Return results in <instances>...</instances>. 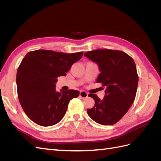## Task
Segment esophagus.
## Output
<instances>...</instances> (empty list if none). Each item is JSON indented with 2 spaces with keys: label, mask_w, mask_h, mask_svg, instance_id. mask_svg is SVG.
I'll return each instance as SVG.
<instances>
[{
  "label": "esophagus",
  "mask_w": 161,
  "mask_h": 161,
  "mask_svg": "<svg viewBox=\"0 0 161 161\" xmlns=\"http://www.w3.org/2000/svg\"><path fill=\"white\" fill-rule=\"evenodd\" d=\"M79 96L81 97V98L85 99V98H86V97H88V93H87L86 92H85V91H81L80 92Z\"/></svg>",
  "instance_id": "1"
}]
</instances>
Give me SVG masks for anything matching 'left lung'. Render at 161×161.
<instances>
[{"instance_id":"obj_1","label":"left lung","mask_w":161,"mask_h":161,"mask_svg":"<svg viewBox=\"0 0 161 161\" xmlns=\"http://www.w3.org/2000/svg\"><path fill=\"white\" fill-rule=\"evenodd\" d=\"M84 55L98 64L101 73L97 82L106 88L101 100L95 94L89 95L95 103L87 109V113L97 123L114 125L127 113L134 101L138 83L135 62L132 58L119 50L100 49Z\"/></svg>"}]
</instances>
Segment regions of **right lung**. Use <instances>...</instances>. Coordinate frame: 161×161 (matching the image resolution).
I'll use <instances>...</instances> for the list:
<instances>
[{
	"instance_id": "obj_1",
	"label": "right lung",
	"mask_w": 161,
	"mask_h": 161,
	"mask_svg": "<svg viewBox=\"0 0 161 161\" xmlns=\"http://www.w3.org/2000/svg\"><path fill=\"white\" fill-rule=\"evenodd\" d=\"M82 54L37 50L24 57L17 72V94L23 111L33 122L42 126L56 124L64 116L69 101L79 97L76 90L57 92L55 83Z\"/></svg>"
}]
</instances>
